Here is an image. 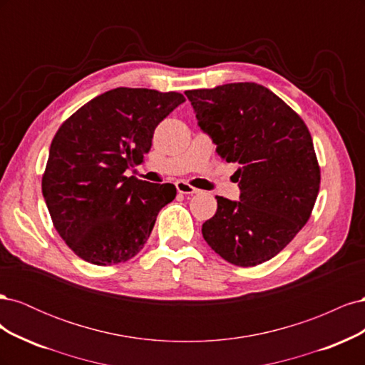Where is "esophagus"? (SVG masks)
Instances as JSON below:
<instances>
[{
	"instance_id": "obj_1",
	"label": "esophagus",
	"mask_w": 365,
	"mask_h": 365,
	"mask_svg": "<svg viewBox=\"0 0 365 365\" xmlns=\"http://www.w3.org/2000/svg\"><path fill=\"white\" fill-rule=\"evenodd\" d=\"M176 190H178V192L182 193V195H195V193L200 192L197 189H195V187H192L190 184H187V182H184V181H178V182H176Z\"/></svg>"
}]
</instances>
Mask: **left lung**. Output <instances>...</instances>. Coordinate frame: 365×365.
<instances>
[{
  "label": "left lung",
  "mask_w": 365,
  "mask_h": 365,
  "mask_svg": "<svg viewBox=\"0 0 365 365\" xmlns=\"http://www.w3.org/2000/svg\"><path fill=\"white\" fill-rule=\"evenodd\" d=\"M197 125L217 155L237 164L240 201L216 196V215L202 224L215 252L237 267H256L289 244L319 190V165L302 117L254 82L185 91Z\"/></svg>",
  "instance_id": "1"
}]
</instances>
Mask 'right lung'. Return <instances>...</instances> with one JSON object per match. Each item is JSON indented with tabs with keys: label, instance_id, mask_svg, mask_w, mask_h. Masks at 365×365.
<instances>
[{
	"label": "right lung",
	"instance_id": "right-lung-1",
	"mask_svg": "<svg viewBox=\"0 0 365 365\" xmlns=\"http://www.w3.org/2000/svg\"><path fill=\"white\" fill-rule=\"evenodd\" d=\"M185 98L148 88H115L94 97L54 135L42 195L54 228L74 254L115 264L145 247L173 184L125 176L150 150L153 130Z\"/></svg>",
	"mask_w": 365,
	"mask_h": 365
}]
</instances>
